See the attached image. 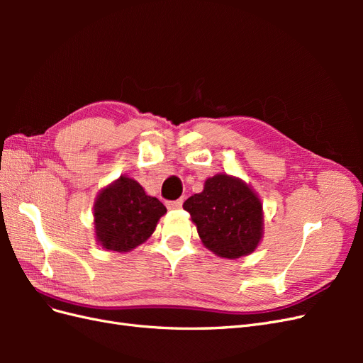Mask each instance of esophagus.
Returning a JSON list of instances; mask_svg holds the SVG:
<instances>
[{"instance_id":"esophagus-1","label":"esophagus","mask_w":363,"mask_h":363,"mask_svg":"<svg viewBox=\"0 0 363 363\" xmlns=\"http://www.w3.org/2000/svg\"><path fill=\"white\" fill-rule=\"evenodd\" d=\"M182 204H183V200H175V201H168L167 207L171 208V211H174V208H180Z\"/></svg>"}]
</instances>
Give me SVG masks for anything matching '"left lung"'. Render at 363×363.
<instances>
[{
	"label": "left lung",
	"instance_id": "1",
	"mask_svg": "<svg viewBox=\"0 0 363 363\" xmlns=\"http://www.w3.org/2000/svg\"><path fill=\"white\" fill-rule=\"evenodd\" d=\"M201 242L224 259L255 251L263 236V211L257 194L238 177L216 174L204 189L184 201Z\"/></svg>",
	"mask_w": 363,
	"mask_h": 363
}]
</instances>
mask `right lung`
<instances>
[{
  "mask_svg": "<svg viewBox=\"0 0 363 363\" xmlns=\"http://www.w3.org/2000/svg\"><path fill=\"white\" fill-rule=\"evenodd\" d=\"M167 213L156 196L142 186L121 175L98 194L94 204V224L98 244L104 250L127 252L144 244Z\"/></svg>",
  "mask_w": 363,
  "mask_h": 363,
  "instance_id": "obj_1",
  "label": "right lung"
}]
</instances>
